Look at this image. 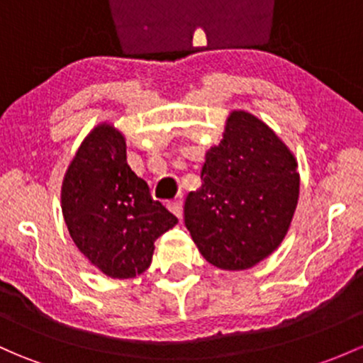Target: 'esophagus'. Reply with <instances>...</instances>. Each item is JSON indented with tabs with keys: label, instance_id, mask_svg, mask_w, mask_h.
Returning <instances> with one entry per match:
<instances>
[{
	"label": "esophagus",
	"instance_id": "1",
	"mask_svg": "<svg viewBox=\"0 0 363 363\" xmlns=\"http://www.w3.org/2000/svg\"><path fill=\"white\" fill-rule=\"evenodd\" d=\"M167 207H169V211L172 213H175L177 217H182V201L181 200H172L167 203Z\"/></svg>",
	"mask_w": 363,
	"mask_h": 363
}]
</instances>
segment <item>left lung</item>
Instances as JSON below:
<instances>
[{
  "label": "left lung",
  "instance_id": "1",
  "mask_svg": "<svg viewBox=\"0 0 363 363\" xmlns=\"http://www.w3.org/2000/svg\"><path fill=\"white\" fill-rule=\"evenodd\" d=\"M296 158L266 123L233 111L219 146L207 151L201 188L184 203V223L220 269L257 264L281 243L299 198Z\"/></svg>",
  "mask_w": 363,
  "mask_h": 363
}]
</instances>
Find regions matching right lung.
I'll use <instances>...</instances> for the list:
<instances>
[{
	"instance_id": "1",
	"label": "right lung",
	"mask_w": 363,
	"mask_h": 363,
	"mask_svg": "<svg viewBox=\"0 0 363 363\" xmlns=\"http://www.w3.org/2000/svg\"><path fill=\"white\" fill-rule=\"evenodd\" d=\"M60 200L72 242L111 278L146 272L155 240L177 224V217L152 200L147 182L128 167L123 135L106 123L79 146Z\"/></svg>"
}]
</instances>
